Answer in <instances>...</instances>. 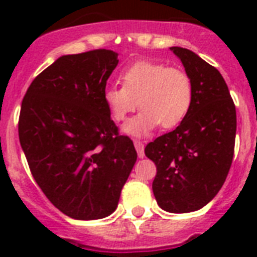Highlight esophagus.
Wrapping results in <instances>:
<instances>
[{
    "mask_svg": "<svg viewBox=\"0 0 257 257\" xmlns=\"http://www.w3.org/2000/svg\"><path fill=\"white\" fill-rule=\"evenodd\" d=\"M135 148H136L137 151V155H139V157L140 159H143V157L145 156L144 153V144H143V141H135Z\"/></svg>",
    "mask_w": 257,
    "mask_h": 257,
    "instance_id": "1",
    "label": "esophagus"
}]
</instances>
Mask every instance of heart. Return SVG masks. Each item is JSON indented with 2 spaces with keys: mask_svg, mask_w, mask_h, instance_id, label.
<instances>
[{
  "mask_svg": "<svg viewBox=\"0 0 257 257\" xmlns=\"http://www.w3.org/2000/svg\"><path fill=\"white\" fill-rule=\"evenodd\" d=\"M120 81L121 88L104 89L102 100L117 122L126 120L137 101L141 110L122 128L129 136H148L159 125L164 129L175 128L192 108L191 77L179 68H169L161 62L139 61L121 73Z\"/></svg>",
  "mask_w": 257,
  "mask_h": 257,
  "instance_id": "heart-1",
  "label": "heart"
}]
</instances>
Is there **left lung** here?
<instances>
[{
	"instance_id": "8db88e82",
	"label": "left lung",
	"mask_w": 257,
	"mask_h": 257,
	"mask_svg": "<svg viewBox=\"0 0 257 257\" xmlns=\"http://www.w3.org/2000/svg\"><path fill=\"white\" fill-rule=\"evenodd\" d=\"M193 85L188 116L169 133L145 147L156 164L152 189L157 204L171 213L197 211L223 187L231 168L236 108L220 72L192 50L172 46Z\"/></svg>"
}]
</instances>
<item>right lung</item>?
<instances>
[{
    "label": "right lung",
    "instance_id": "add662e5",
    "mask_svg": "<svg viewBox=\"0 0 257 257\" xmlns=\"http://www.w3.org/2000/svg\"><path fill=\"white\" fill-rule=\"evenodd\" d=\"M117 56L106 49L61 56L22 100L18 136L30 172L72 219L113 213L137 160L132 140L118 135L102 100Z\"/></svg>",
    "mask_w": 257,
    "mask_h": 257
}]
</instances>
